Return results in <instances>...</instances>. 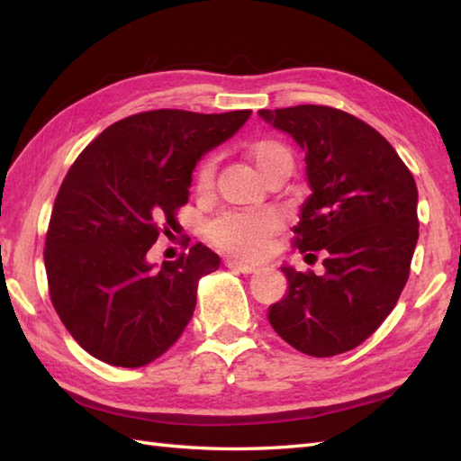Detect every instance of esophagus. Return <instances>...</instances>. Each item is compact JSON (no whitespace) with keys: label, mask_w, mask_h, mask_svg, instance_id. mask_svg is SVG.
<instances>
[{"label":"esophagus","mask_w":461,"mask_h":461,"mask_svg":"<svg viewBox=\"0 0 461 461\" xmlns=\"http://www.w3.org/2000/svg\"><path fill=\"white\" fill-rule=\"evenodd\" d=\"M225 267L228 269H233V271H240V273H256L258 267L256 266H249V263H241V261H236V259H228L225 261Z\"/></svg>","instance_id":"1"}]
</instances>
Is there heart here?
<instances>
[{
	"instance_id": "1",
	"label": "heart",
	"mask_w": 461,
	"mask_h": 461,
	"mask_svg": "<svg viewBox=\"0 0 461 461\" xmlns=\"http://www.w3.org/2000/svg\"><path fill=\"white\" fill-rule=\"evenodd\" d=\"M248 158L256 164V168L269 180L281 170H293V152L285 142L277 139L251 140L246 146ZM215 180V158L208 156L200 162L194 174V185L198 194H210ZM285 220L281 212L267 208L259 212H221L213 220L205 223V238L213 248H218L230 256L253 259L266 253L271 240L283 230Z\"/></svg>"
}]
</instances>
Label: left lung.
<instances>
[{
  "label": "left lung",
  "mask_w": 461,
  "mask_h": 461,
  "mask_svg": "<svg viewBox=\"0 0 461 461\" xmlns=\"http://www.w3.org/2000/svg\"><path fill=\"white\" fill-rule=\"evenodd\" d=\"M305 150L312 194L293 246L322 251L325 273L283 267L289 291L269 322L293 348L327 358L357 348L402 293L418 241L412 172L365 121L322 104L263 109Z\"/></svg>",
  "instance_id": "1"
}]
</instances>
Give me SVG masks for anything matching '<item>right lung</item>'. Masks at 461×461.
Returning <instances> with one entry per match:
<instances>
[{
    "label": "right lung",
    "mask_w": 461,
    "mask_h": 461,
    "mask_svg": "<svg viewBox=\"0 0 461 461\" xmlns=\"http://www.w3.org/2000/svg\"><path fill=\"white\" fill-rule=\"evenodd\" d=\"M249 114H131L104 129L68 168L49 220L45 271L59 319L95 358L144 366L190 322L198 283L220 267V258L198 243L154 269L146 253L162 233H178L176 213L188 202L200 156Z\"/></svg>",
    "instance_id": "add662e5"
}]
</instances>
